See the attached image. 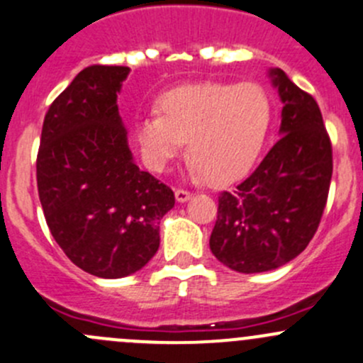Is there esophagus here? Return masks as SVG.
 <instances>
[{
  "label": "esophagus",
  "mask_w": 363,
  "mask_h": 363,
  "mask_svg": "<svg viewBox=\"0 0 363 363\" xmlns=\"http://www.w3.org/2000/svg\"><path fill=\"white\" fill-rule=\"evenodd\" d=\"M193 194L189 191H186V189H175V200L179 201V203H186V201L191 198Z\"/></svg>",
  "instance_id": "obj_1"
}]
</instances>
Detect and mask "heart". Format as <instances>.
Listing matches in <instances>:
<instances>
[{"label":"heart","instance_id":"1","mask_svg":"<svg viewBox=\"0 0 363 363\" xmlns=\"http://www.w3.org/2000/svg\"><path fill=\"white\" fill-rule=\"evenodd\" d=\"M158 114L135 125V139L152 172H165L188 140L189 170L211 182L245 174L259 158L273 123V102L257 83H196L172 89Z\"/></svg>","mask_w":363,"mask_h":363}]
</instances>
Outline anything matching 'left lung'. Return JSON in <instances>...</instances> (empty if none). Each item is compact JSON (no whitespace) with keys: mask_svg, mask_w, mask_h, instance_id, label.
Masks as SVG:
<instances>
[{"mask_svg":"<svg viewBox=\"0 0 363 363\" xmlns=\"http://www.w3.org/2000/svg\"><path fill=\"white\" fill-rule=\"evenodd\" d=\"M281 104L280 140L252 175L219 196L211 250L238 273L272 272L296 259L318 228L333 177V146L310 94L268 71Z\"/></svg>","mask_w":363,"mask_h":363,"instance_id":"8db88e82","label":"left lung"}]
</instances>
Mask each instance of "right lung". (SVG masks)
Here are the masks:
<instances>
[{"instance_id":"obj_1","label":"right lung","mask_w":363,"mask_h":363,"mask_svg":"<svg viewBox=\"0 0 363 363\" xmlns=\"http://www.w3.org/2000/svg\"><path fill=\"white\" fill-rule=\"evenodd\" d=\"M130 67L90 66L52 102L36 160L52 236L83 272L123 278L160 247L174 191L133 162L118 94Z\"/></svg>"}]
</instances>
